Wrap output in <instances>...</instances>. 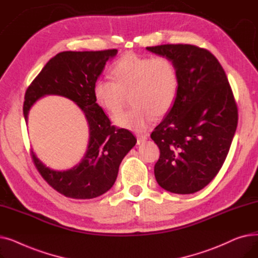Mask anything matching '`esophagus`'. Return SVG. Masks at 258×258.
Listing matches in <instances>:
<instances>
[{
  "mask_svg": "<svg viewBox=\"0 0 258 258\" xmlns=\"http://www.w3.org/2000/svg\"><path fill=\"white\" fill-rule=\"evenodd\" d=\"M137 140H138V144L144 143L147 140V136H146V135H138Z\"/></svg>",
  "mask_w": 258,
  "mask_h": 258,
  "instance_id": "34e87169",
  "label": "esophagus"
}]
</instances>
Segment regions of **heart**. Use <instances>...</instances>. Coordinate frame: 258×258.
Instances as JSON below:
<instances>
[{"label": "heart", "instance_id": "obj_1", "mask_svg": "<svg viewBox=\"0 0 258 258\" xmlns=\"http://www.w3.org/2000/svg\"><path fill=\"white\" fill-rule=\"evenodd\" d=\"M111 76L114 81H95L93 96L97 105L111 115L120 113L131 96L132 110L113 118L121 128L144 132L154 117H163L171 110L178 96V70L165 56L126 53L113 63Z\"/></svg>", "mask_w": 258, "mask_h": 258}]
</instances>
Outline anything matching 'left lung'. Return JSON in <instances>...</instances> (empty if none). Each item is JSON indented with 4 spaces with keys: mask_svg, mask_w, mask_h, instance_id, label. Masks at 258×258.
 <instances>
[{
    "mask_svg": "<svg viewBox=\"0 0 258 258\" xmlns=\"http://www.w3.org/2000/svg\"><path fill=\"white\" fill-rule=\"evenodd\" d=\"M146 50L170 58L179 75L177 99L151 135L160 148L156 180L172 194H195L218 174L234 137L238 114L231 87L206 49L179 44Z\"/></svg>",
    "mask_w": 258,
    "mask_h": 258,
    "instance_id": "obj_1",
    "label": "left lung"
}]
</instances>
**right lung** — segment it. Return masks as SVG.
<instances>
[{"instance_id":"add662e5","label":"right lung","mask_w":258,"mask_h":258,"mask_svg":"<svg viewBox=\"0 0 258 258\" xmlns=\"http://www.w3.org/2000/svg\"><path fill=\"white\" fill-rule=\"evenodd\" d=\"M117 49L104 51H64L52 57L25 94L23 113L26 123L31 106L46 95H58L75 102L89 125L88 150L77 165L67 170L47 167L33 151L31 157L38 172L56 191L67 198H97L114 185L119 165L137 142L124 128H116L95 102L93 86Z\"/></svg>"}]
</instances>
